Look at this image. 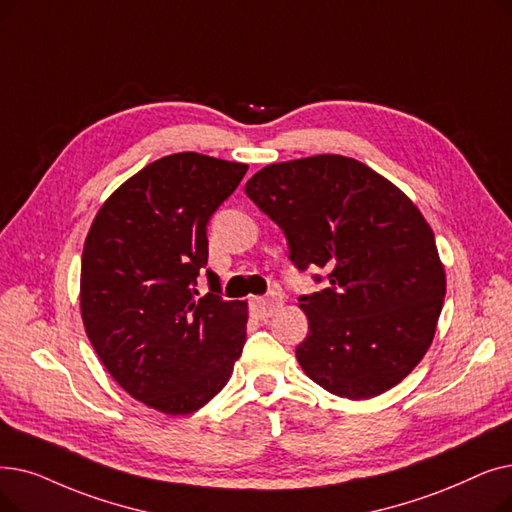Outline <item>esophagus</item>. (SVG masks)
<instances>
[{"mask_svg": "<svg viewBox=\"0 0 512 512\" xmlns=\"http://www.w3.org/2000/svg\"><path fill=\"white\" fill-rule=\"evenodd\" d=\"M280 305H282V301L278 297H274V295H270V297H253L251 299V314L255 318H259V320L272 318Z\"/></svg>", "mask_w": 512, "mask_h": 512, "instance_id": "esophagus-1", "label": "esophagus"}]
</instances>
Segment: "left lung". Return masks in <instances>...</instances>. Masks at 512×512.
Segmentation results:
<instances>
[{"label": "left lung", "instance_id": "left-lung-1", "mask_svg": "<svg viewBox=\"0 0 512 512\" xmlns=\"http://www.w3.org/2000/svg\"><path fill=\"white\" fill-rule=\"evenodd\" d=\"M244 192L282 228L299 270L328 272V288L299 299L309 322L297 347L303 372L347 399L402 383L431 347L446 297V270L418 207L341 154L272 163Z\"/></svg>", "mask_w": 512, "mask_h": 512}]
</instances>
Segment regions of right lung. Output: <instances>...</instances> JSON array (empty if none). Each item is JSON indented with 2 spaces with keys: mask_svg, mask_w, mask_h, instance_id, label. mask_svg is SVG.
I'll use <instances>...</instances> for the list:
<instances>
[{
  "mask_svg": "<svg viewBox=\"0 0 512 512\" xmlns=\"http://www.w3.org/2000/svg\"><path fill=\"white\" fill-rule=\"evenodd\" d=\"M249 165L177 152L131 175L96 213L81 255V318L110 376L138 402L182 416L230 381L247 341V301L219 278L198 297L207 224Z\"/></svg>",
  "mask_w": 512,
  "mask_h": 512,
  "instance_id": "1",
  "label": "right lung"
}]
</instances>
